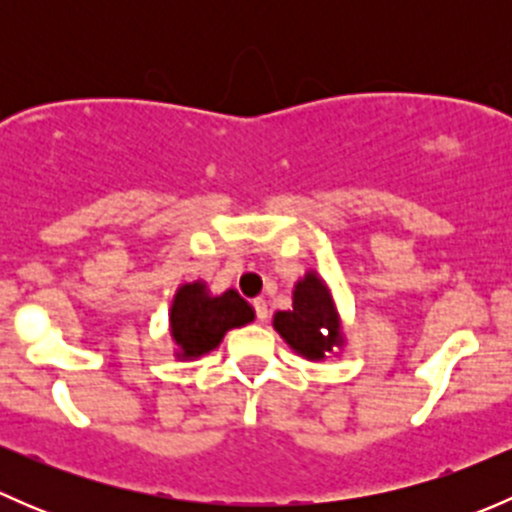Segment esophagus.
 I'll return each mask as SVG.
<instances>
[{
	"label": "esophagus",
	"instance_id": "34e87169",
	"mask_svg": "<svg viewBox=\"0 0 512 512\" xmlns=\"http://www.w3.org/2000/svg\"><path fill=\"white\" fill-rule=\"evenodd\" d=\"M252 307H255V314H257V319H260V322H267V317H270V309H267V302L265 299H255V302H252Z\"/></svg>",
	"mask_w": 512,
	"mask_h": 512
}]
</instances>
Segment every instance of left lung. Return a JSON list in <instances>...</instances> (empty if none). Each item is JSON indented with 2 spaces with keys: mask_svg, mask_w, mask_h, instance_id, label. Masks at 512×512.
Returning a JSON list of instances; mask_svg holds the SVG:
<instances>
[{
  "mask_svg": "<svg viewBox=\"0 0 512 512\" xmlns=\"http://www.w3.org/2000/svg\"><path fill=\"white\" fill-rule=\"evenodd\" d=\"M272 324L289 347L309 361L324 359L344 344L332 292L317 272H307L294 285L292 309L277 312Z\"/></svg>",
  "mask_w": 512,
  "mask_h": 512,
  "instance_id": "1",
  "label": "left lung"
}]
</instances>
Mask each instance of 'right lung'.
Segmentation results:
<instances>
[{
	"label": "right lung",
	"instance_id": "add662e5",
	"mask_svg": "<svg viewBox=\"0 0 512 512\" xmlns=\"http://www.w3.org/2000/svg\"><path fill=\"white\" fill-rule=\"evenodd\" d=\"M255 319L250 304L227 289L223 294H210L205 282L180 285L170 307V337L178 344L180 359H195L213 352L223 342L225 332L245 327Z\"/></svg>",
	"mask_w": 512,
	"mask_h": 512
}]
</instances>
